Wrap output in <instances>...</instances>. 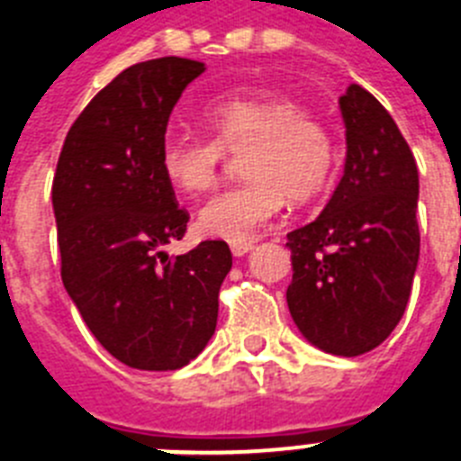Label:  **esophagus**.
<instances>
[{"label": "esophagus", "mask_w": 461, "mask_h": 461, "mask_svg": "<svg viewBox=\"0 0 461 461\" xmlns=\"http://www.w3.org/2000/svg\"><path fill=\"white\" fill-rule=\"evenodd\" d=\"M254 249V242H230V251H233V256H244L249 254V251Z\"/></svg>", "instance_id": "obj_1"}]
</instances>
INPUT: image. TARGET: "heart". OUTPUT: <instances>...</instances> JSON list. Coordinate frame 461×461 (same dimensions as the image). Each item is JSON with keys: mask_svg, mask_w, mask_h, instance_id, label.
I'll return each mask as SVG.
<instances>
[{"mask_svg": "<svg viewBox=\"0 0 461 461\" xmlns=\"http://www.w3.org/2000/svg\"><path fill=\"white\" fill-rule=\"evenodd\" d=\"M212 138L166 136L158 166L170 186L201 195L219 182L226 154H244L242 185L198 212V230L226 242H247L284 205L304 203L325 186L335 161L325 124L276 94L226 96L203 110Z\"/></svg>", "mask_w": 461, "mask_h": 461, "instance_id": "obj_1", "label": "heart"}]
</instances>
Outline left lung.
Listing matches in <instances>:
<instances>
[{
	"instance_id": "8db88e82",
	"label": "left lung",
	"mask_w": 461,
	"mask_h": 461,
	"mask_svg": "<svg viewBox=\"0 0 461 461\" xmlns=\"http://www.w3.org/2000/svg\"><path fill=\"white\" fill-rule=\"evenodd\" d=\"M346 164L335 194L288 233L286 303L304 339L356 357L388 339L404 316L420 256L418 166L390 113L351 85L339 99Z\"/></svg>"
}]
</instances>
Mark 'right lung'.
<instances>
[{
  "label": "right lung",
  "mask_w": 461,
  "mask_h": 461,
  "mask_svg": "<svg viewBox=\"0 0 461 461\" xmlns=\"http://www.w3.org/2000/svg\"><path fill=\"white\" fill-rule=\"evenodd\" d=\"M205 64L158 57L124 68L68 129L52 180L62 281L101 346L126 367L189 365L214 335L233 266L223 240L168 258L186 233L158 152L175 104Z\"/></svg>",
  "instance_id": "right-lung-1"
}]
</instances>
